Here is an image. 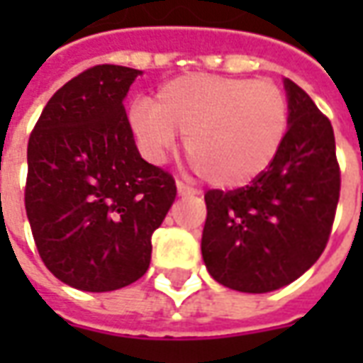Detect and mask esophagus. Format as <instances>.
I'll return each instance as SVG.
<instances>
[{"mask_svg": "<svg viewBox=\"0 0 363 363\" xmlns=\"http://www.w3.org/2000/svg\"><path fill=\"white\" fill-rule=\"evenodd\" d=\"M177 190H179V196H194L198 194L196 189H192L189 184H184L182 181H177Z\"/></svg>", "mask_w": 363, "mask_h": 363, "instance_id": "34e87169", "label": "esophagus"}]
</instances>
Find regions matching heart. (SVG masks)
<instances>
[{
  "label": "heart",
  "instance_id": "1",
  "mask_svg": "<svg viewBox=\"0 0 363 363\" xmlns=\"http://www.w3.org/2000/svg\"><path fill=\"white\" fill-rule=\"evenodd\" d=\"M130 120L151 157L184 135L190 165L218 186H245L272 165L289 124L288 96L272 79L186 74L151 103L132 104Z\"/></svg>",
  "mask_w": 363,
  "mask_h": 363
}]
</instances>
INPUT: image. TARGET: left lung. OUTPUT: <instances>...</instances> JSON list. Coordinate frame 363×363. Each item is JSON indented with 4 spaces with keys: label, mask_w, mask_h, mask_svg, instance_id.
Listing matches in <instances>:
<instances>
[{
    "label": "left lung",
    "mask_w": 363,
    "mask_h": 363,
    "mask_svg": "<svg viewBox=\"0 0 363 363\" xmlns=\"http://www.w3.org/2000/svg\"><path fill=\"white\" fill-rule=\"evenodd\" d=\"M284 87L289 128L272 165L247 186L204 194L206 268L221 286L247 294L284 288L317 262L340 196L330 120L291 79Z\"/></svg>",
    "instance_id": "1"
}]
</instances>
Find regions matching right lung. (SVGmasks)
I'll list each match as a JSON object with an SVG mask.
<instances>
[{"label": "right lung", "mask_w": 363, "mask_h": 363, "mask_svg": "<svg viewBox=\"0 0 363 363\" xmlns=\"http://www.w3.org/2000/svg\"><path fill=\"white\" fill-rule=\"evenodd\" d=\"M140 69L93 66L44 106L27 147L25 208L40 259L83 291L140 280L151 235L177 196L173 174L143 161L124 111Z\"/></svg>", "instance_id": "add662e5"}]
</instances>
